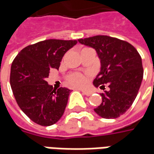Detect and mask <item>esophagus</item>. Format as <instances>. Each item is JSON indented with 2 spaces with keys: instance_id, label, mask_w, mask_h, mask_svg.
<instances>
[{
  "instance_id": "esophagus-1",
  "label": "esophagus",
  "mask_w": 154,
  "mask_h": 154,
  "mask_svg": "<svg viewBox=\"0 0 154 154\" xmlns=\"http://www.w3.org/2000/svg\"><path fill=\"white\" fill-rule=\"evenodd\" d=\"M82 92L84 95H86V96H91V94H92V91H85V90H82Z\"/></svg>"
}]
</instances>
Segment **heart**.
Returning <instances> with one entry per match:
<instances>
[{"label": "heart", "instance_id": "obj_1", "mask_svg": "<svg viewBox=\"0 0 154 154\" xmlns=\"http://www.w3.org/2000/svg\"><path fill=\"white\" fill-rule=\"evenodd\" d=\"M88 77L81 73H73L68 77V82L76 87H83L87 84Z\"/></svg>", "mask_w": 154, "mask_h": 154}]
</instances>
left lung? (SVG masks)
Segmentation results:
<instances>
[{
    "label": "left lung",
    "mask_w": 154,
    "mask_h": 154,
    "mask_svg": "<svg viewBox=\"0 0 154 154\" xmlns=\"http://www.w3.org/2000/svg\"><path fill=\"white\" fill-rule=\"evenodd\" d=\"M78 42L97 51L100 70L93 85L100 89L108 84L109 90L100 93L102 101L95 112L105 119H115L132 106L143 76L142 59L133 45L119 38L97 35Z\"/></svg>",
    "instance_id": "8db88e82"
}]
</instances>
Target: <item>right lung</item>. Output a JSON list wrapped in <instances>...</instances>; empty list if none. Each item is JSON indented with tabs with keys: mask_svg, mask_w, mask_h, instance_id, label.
<instances>
[{
	"mask_svg": "<svg viewBox=\"0 0 154 154\" xmlns=\"http://www.w3.org/2000/svg\"><path fill=\"white\" fill-rule=\"evenodd\" d=\"M77 43L40 41L23 48L12 63L10 82L15 100L22 111L39 125H52L63 115L71 90L53 89L46 78L51 68H59L64 54Z\"/></svg>",
	"mask_w": 154,
	"mask_h": 154,
	"instance_id": "1",
	"label": "right lung"
}]
</instances>
